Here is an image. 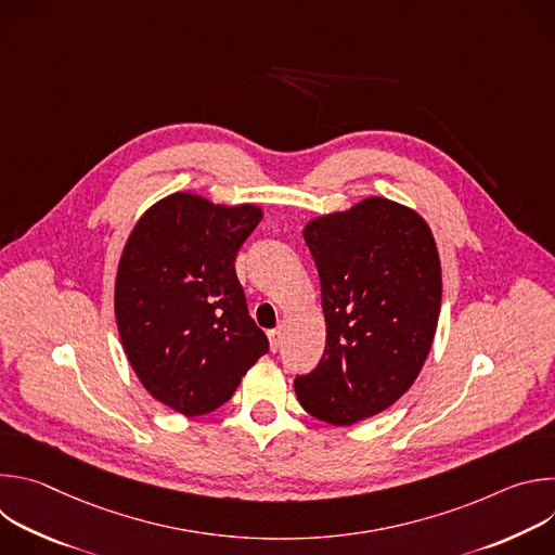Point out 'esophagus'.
Masks as SVG:
<instances>
[{"mask_svg": "<svg viewBox=\"0 0 555 555\" xmlns=\"http://www.w3.org/2000/svg\"><path fill=\"white\" fill-rule=\"evenodd\" d=\"M268 338H270V349H272V351H279V347H281V332H279V330H272V332L268 334Z\"/></svg>", "mask_w": 555, "mask_h": 555, "instance_id": "obj_1", "label": "esophagus"}]
</instances>
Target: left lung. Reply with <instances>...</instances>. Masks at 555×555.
Returning <instances> with one entry per match:
<instances>
[{"label": "left lung", "mask_w": 555, "mask_h": 555, "mask_svg": "<svg viewBox=\"0 0 555 555\" xmlns=\"http://www.w3.org/2000/svg\"><path fill=\"white\" fill-rule=\"evenodd\" d=\"M302 236L321 276L327 343L315 369L296 375V398L315 420L351 426L398 402L430 353L437 244L422 215L384 197L315 217Z\"/></svg>", "instance_id": "1"}]
</instances>
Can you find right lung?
I'll use <instances>...</instances> for the list:
<instances>
[{
	"label": "right lung",
	"mask_w": 555,
	"mask_h": 555,
	"mask_svg": "<svg viewBox=\"0 0 555 555\" xmlns=\"http://www.w3.org/2000/svg\"><path fill=\"white\" fill-rule=\"evenodd\" d=\"M261 217L255 204L173 193L138 219L125 244L114 292L122 349L153 398L186 417L225 404L268 353L234 272Z\"/></svg>",
	"instance_id": "1"
}]
</instances>
